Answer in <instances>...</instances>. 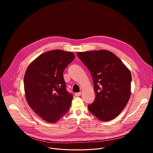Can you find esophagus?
Here are the masks:
<instances>
[{
    "label": "esophagus",
    "mask_w": 153,
    "mask_h": 153,
    "mask_svg": "<svg viewBox=\"0 0 153 153\" xmlns=\"http://www.w3.org/2000/svg\"><path fill=\"white\" fill-rule=\"evenodd\" d=\"M81 92H77V93H75V95L76 96H77V97H78V96H80L81 95Z\"/></svg>",
    "instance_id": "obj_1"
}]
</instances>
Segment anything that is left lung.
<instances>
[{
	"mask_svg": "<svg viewBox=\"0 0 153 153\" xmlns=\"http://www.w3.org/2000/svg\"><path fill=\"white\" fill-rule=\"evenodd\" d=\"M89 70L95 92L88 109L101 121H110L126 107L131 95V74L123 62L107 50L77 53Z\"/></svg>",
	"mask_w": 153,
	"mask_h": 153,
	"instance_id": "8db88e82",
	"label": "left lung"
}]
</instances>
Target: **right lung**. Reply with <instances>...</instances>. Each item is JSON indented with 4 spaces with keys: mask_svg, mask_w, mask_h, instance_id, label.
<instances>
[{
    "mask_svg": "<svg viewBox=\"0 0 153 153\" xmlns=\"http://www.w3.org/2000/svg\"><path fill=\"white\" fill-rule=\"evenodd\" d=\"M72 52L47 51L32 62L24 76L29 106L45 121L55 123L70 108L73 95L66 90L63 71L74 59Z\"/></svg>",
    "mask_w": 153,
    "mask_h": 153,
    "instance_id": "1",
    "label": "right lung"
}]
</instances>
